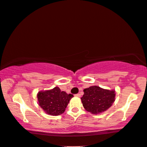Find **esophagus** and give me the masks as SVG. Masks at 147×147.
Listing matches in <instances>:
<instances>
[{
  "label": "esophagus",
  "instance_id": "esophagus-1",
  "mask_svg": "<svg viewBox=\"0 0 147 147\" xmlns=\"http://www.w3.org/2000/svg\"><path fill=\"white\" fill-rule=\"evenodd\" d=\"M74 96H76V97H80V94H75Z\"/></svg>",
  "mask_w": 147,
  "mask_h": 147
}]
</instances>
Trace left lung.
Wrapping results in <instances>:
<instances>
[{
  "label": "left lung",
  "instance_id": "8db88e82",
  "mask_svg": "<svg viewBox=\"0 0 147 147\" xmlns=\"http://www.w3.org/2000/svg\"><path fill=\"white\" fill-rule=\"evenodd\" d=\"M115 96L114 90L92 86L84 90L81 101L86 111L92 114H98L110 108L115 101Z\"/></svg>",
  "mask_w": 147,
  "mask_h": 147
}]
</instances>
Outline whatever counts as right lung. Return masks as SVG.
Masks as SVG:
<instances>
[{
  "label": "right lung",
  "instance_id": "add662e5",
  "mask_svg": "<svg viewBox=\"0 0 147 147\" xmlns=\"http://www.w3.org/2000/svg\"><path fill=\"white\" fill-rule=\"evenodd\" d=\"M73 97L71 94H68L64 91H61L59 87L50 90L39 92L38 94L39 106L45 113L51 115H59L64 113Z\"/></svg>",
  "mask_w": 147,
  "mask_h": 147
}]
</instances>
